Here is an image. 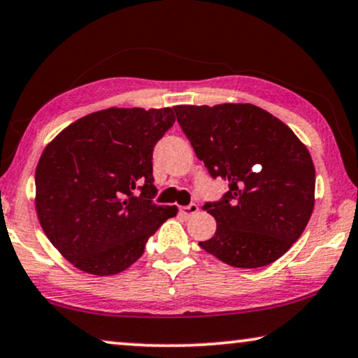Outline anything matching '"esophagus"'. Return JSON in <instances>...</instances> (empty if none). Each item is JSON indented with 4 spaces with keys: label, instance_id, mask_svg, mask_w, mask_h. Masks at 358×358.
I'll use <instances>...</instances> for the list:
<instances>
[{
    "label": "esophagus",
    "instance_id": "34e87169",
    "mask_svg": "<svg viewBox=\"0 0 358 358\" xmlns=\"http://www.w3.org/2000/svg\"><path fill=\"white\" fill-rule=\"evenodd\" d=\"M179 211H180V215L182 216H194L196 211H199V205L196 203H190V205H187V206H179Z\"/></svg>",
    "mask_w": 358,
    "mask_h": 358
}]
</instances>
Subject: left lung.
Masks as SVG:
<instances>
[{
    "label": "left lung",
    "instance_id": "1",
    "mask_svg": "<svg viewBox=\"0 0 358 358\" xmlns=\"http://www.w3.org/2000/svg\"><path fill=\"white\" fill-rule=\"evenodd\" d=\"M211 178L229 182L203 210L216 232L199 245L236 268H262L302 236L315 206L308 150L278 117L250 103L173 106Z\"/></svg>",
    "mask_w": 358,
    "mask_h": 358
}]
</instances>
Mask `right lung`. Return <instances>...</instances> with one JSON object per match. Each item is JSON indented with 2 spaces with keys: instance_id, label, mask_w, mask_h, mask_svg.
Here are the masks:
<instances>
[{
  "instance_id": "1",
  "label": "right lung",
  "mask_w": 358,
  "mask_h": 358,
  "mask_svg": "<svg viewBox=\"0 0 358 358\" xmlns=\"http://www.w3.org/2000/svg\"><path fill=\"white\" fill-rule=\"evenodd\" d=\"M174 121L171 108H108L77 119L45 147L35 208L46 237L77 269L124 271L178 215V206L152 201L153 148Z\"/></svg>"
}]
</instances>
